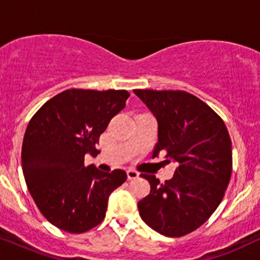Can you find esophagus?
I'll return each mask as SVG.
<instances>
[{"label":"esophagus","instance_id":"esophagus-1","mask_svg":"<svg viewBox=\"0 0 260 260\" xmlns=\"http://www.w3.org/2000/svg\"><path fill=\"white\" fill-rule=\"evenodd\" d=\"M127 177H128V180H134V178L139 177V174L137 171H134V170L129 169V170H127Z\"/></svg>","mask_w":260,"mask_h":260}]
</instances>
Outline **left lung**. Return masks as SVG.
Instances as JSON below:
<instances>
[{"label":"left lung","mask_w":260,"mask_h":260,"mask_svg":"<svg viewBox=\"0 0 260 260\" xmlns=\"http://www.w3.org/2000/svg\"><path fill=\"white\" fill-rule=\"evenodd\" d=\"M157 121L153 157L165 153L177 165L164 183L140 175L150 193L138 203L143 221L159 234L181 237L204 223L221 203L232 172L228 128L204 101L182 90L136 89Z\"/></svg>","instance_id":"8db88e82"}]
</instances>
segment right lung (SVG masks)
Listing matches in <instances>:
<instances>
[{"label":"right lung","instance_id":"1","mask_svg":"<svg viewBox=\"0 0 260 260\" xmlns=\"http://www.w3.org/2000/svg\"><path fill=\"white\" fill-rule=\"evenodd\" d=\"M126 90L68 89L39 109L26 127L23 174L35 204L56 228L83 234L105 217L109 197L127 180L123 170L84 165L100 134L126 106Z\"/></svg>","mask_w":260,"mask_h":260}]
</instances>
